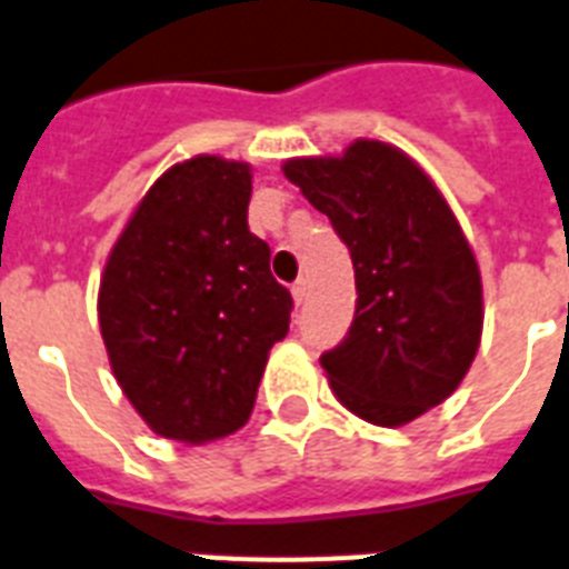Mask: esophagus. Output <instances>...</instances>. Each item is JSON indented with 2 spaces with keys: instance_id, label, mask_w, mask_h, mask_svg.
<instances>
[{
  "instance_id": "1",
  "label": "esophagus",
  "mask_w": 569,
  "mask_h": 569,
  "mask_svg": "<svg viewBox=\"0 0 569 569\" xmlns=\"http://www.w3.org/2000/svg\"><path fill=\"white\" fill-rule=\"evenodd\" d=\"M290 293H293V302L297 306H302L306 302V297H309V284H306V279H300L293 288H290Z\"/></svg>"
}]
</instances>
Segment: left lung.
<instances>
[{
    "mask_svg": "<svg viewBox=\"0 0 569 569\" xmlns=\"http://www.w3.org/2000/svg\"><path fill=\"white\" fill-rule=\"evenodd\" d=\"M281 170L353 260V323L320 357L336 399L375 426L417 420L452 396L480 348V267L459 221L426 170L381 140Z\"/></svg>",
    "mask_w": 569,
    "mask_h": 569,
    "instance_id": "left-lung-1",
    "label": "left lung"
}]
</instances>
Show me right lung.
I'll return each instance as SVG.
<instances>
[{
    "instance_id": "add662e5",
    "label": "right lung",
    "mask_w": 569,
    "mask_h": 569,
    "mask_svg": "<svg viewBox=\"0 0 569 569\" xmlns=\"http://www.w3.org/2000/svg\"><path fill=\"white\" fill-rule=\"evenodd\" d=\"M251 168L188 158L156 179L107 258L98 323L110 369L161 438L207 443L251 417L290 290L249 230Z\"/></svg>"
}]
</instances>
